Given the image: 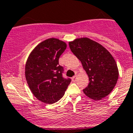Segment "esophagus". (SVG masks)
<instances>
[{"instance_id":"esophagus-1","label":"esophagus","mask_w":133,"mask_h":133,"mask_svg":"<svg viewBox=\"0 0 133 133\" xmlns=\"http://www.w3.org/2000/svg\"><path fill=\"white\" fill-rule=\"evenodd\" d=\"M77 75H75V76H74L73 77H72V81H74V82H75V81H76V78H77Z\"/></svg>"}]
</instances>
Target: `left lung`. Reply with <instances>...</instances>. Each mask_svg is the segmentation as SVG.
<instances>
[{"label":"left lung","mask_w":133,"mask_h":133,"mask_svg":"<svg viewBox=\"0 0 133 133\" xmlns=\"http://www.w3.org/2000/svg\"><path fill=\"white\" fill-rule=\"evenodd\" d=\"M69 44L89 76V83L83 89L84 93L93 100L107 97L113 90L118 78L113 56L101 44L89 38H77Z\"/></svg>","instance_id":"left-lung-1"}]
</instances>
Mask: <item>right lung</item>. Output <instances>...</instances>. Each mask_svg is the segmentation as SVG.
Listing matches in <instances>:
<instances>
[{
    "label": "right lung",
    "instance_id": "right-lung-1",
    "mask_svg": "<svg viewBox=\"0 0 133 133\" xmlns=\"http://www.w3.org/2000/svg\"><path fill=\"white\" fill-rule=\"evenodd\" d=\"M66 44L51 38L39 43L30 52L25 65V77L31 92L40 101L52 104L59 101L70 83L63 77L58 59Z\"/></svg>",
    "mask_w": 133,
    "mask_h": 133
}]
</instances>
